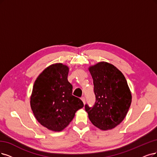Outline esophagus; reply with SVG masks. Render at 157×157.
<instances>
[{"instance_id":"obj_1","label":"esophagus","mask_w":157,"mask_h":157,"mask_svg":"<svg viewBox=\"0 0 157 157\" xmlns=\"http://www.w3.org/2000/svg\"><path fill=\"white\" fill-rule=\"evenodd\" d=\"M81 100H82V101L83 102L84 104L85 103V97H82V98H81Z\"/></svg>"}]
</instances>
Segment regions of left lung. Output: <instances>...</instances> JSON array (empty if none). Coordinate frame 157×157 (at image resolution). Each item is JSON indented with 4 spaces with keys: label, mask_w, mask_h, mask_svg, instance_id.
Masks as SVG:
<instances>
[{
    "label": "left lung",
    "mask_w": 157,
    "mask_h": 157,
    "mask_svg": "<svg viewBox=\"0 0 157 157\" xmlns=\"http://www.w3.org/2000/svg\"><path fill=\"white\" fill-rule=\"evenodd\" d=\"M96 102L85 105L92 124L109 130L120 124L130 107L132 96L124 74L111 64L100 62L90 67Z\"/></svg>",
    "instance_id": "8db88e82"
}]
</instances>
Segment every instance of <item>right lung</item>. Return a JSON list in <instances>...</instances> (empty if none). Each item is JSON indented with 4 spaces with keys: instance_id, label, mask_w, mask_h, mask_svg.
Wrapping results in <instances>:
<instances>
[{
    "instance_id": "right-lung-1",
    "label": "right lung",
    "mask_w": 157,
    "mask_h": 157,
    "mask_svg": "<svg viewBox=\"0 0 157 157\" xmlns=\"http://www.w3.org/2000/svg\"><path fill=\"white\" fill-rule=\"evenodd\" d=\"M69 69L56 63L44 69L34 83L30 105L35 117L46 128L61 131L70 124L75 113L84 105L72 95L67 79Z\"/></svg>"
}]
</instances>
